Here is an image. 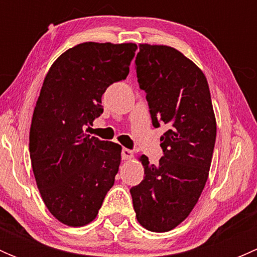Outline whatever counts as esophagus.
I'll return each mask as SVG.
<instances>
[{"mask_svg": "<svg viewBox=\"0 0 257 257\" xmlns=\"http://www.w3.org/2000/svg\"><path fill=\"white\" fill-rule=\"evenodd\" d=\"M132 158H133V152L129 149H126V148H123V149H121V159L131 160Z\"/></svg>", "mask_w": 257, "mask_h": 257, "instance_id": "1", "label": "esophagus"}]
</instances>
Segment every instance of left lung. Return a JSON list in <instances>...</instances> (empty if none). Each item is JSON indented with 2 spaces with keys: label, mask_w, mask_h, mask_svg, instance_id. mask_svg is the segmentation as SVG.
<instances>
[{
  "label": "left lung",
  "mask_w": 257,
  "mask_h": 257,
  "mask_svg": "<svg viewBox=\"0 0 257 257\" xmlns=\"http://www.w3.org/2000/svg\"><path fill=\"white\" fill-rule=\"evenodd\" d=\"M136 69L153 125L165 124L168 131L160 138L159 164L141 157L145 177L131 194L139 224L165 232L184 221L200 198L211 165L216 121L206 77L181 52L139 45Z\"/></svg>",
  "instance_id": "left-lung-1"
}]
</instances>
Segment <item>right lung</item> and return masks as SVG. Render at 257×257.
<instances>
[{
  "label": "right lung",
  "mask_w": 257,
  "mask_h": 257,
  "mask_svg": "<svg viewBox=\"0 0 257 257\" xmlns=\"http://www.w3.org/2000/svg\"><path fill=\"white\" fill-rule=\"evenodd\" d=\"M136 49V43H80L56 59L41 88L31 163L46 206L68 226L93 221L114 184L121 147L84 128L103 113L105 89L126 78Z\"/></svg>",
  "instance_id": "1"
}]
</instances>
